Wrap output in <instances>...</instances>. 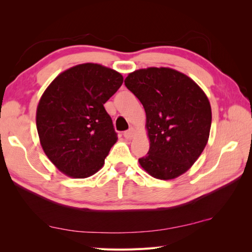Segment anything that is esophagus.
Here are the masks:
<instances>
[{
    "mask_svg": "<svg viewBox=\"0 0 252 252\" xmlns=\"http://www.w3.org/2000/svg\"><path fill=\"white\" fill-rule=\"evenodd\" d=\"M134 134H135V131H134V129H133V127H131V129H129L127 131H126L125 133H123V136H125L126 140H131V138L134 136Z\"/></svg>",
    "mask_w": 252,
    "mask_h": 252,
    "instance_id": "1",
    "label": "esophagus"
}]
</instances>
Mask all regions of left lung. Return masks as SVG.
I'll list each match as a JSON object with an SVG mask.
<instances>
[{
    "instance_id": "8db88e82",
    "label": "left lung",
    "mask_w": 252,
    "mask_h": 252,
    "mask_svg": "<svg viewBox=\"0 0 252 252\" xmlns=\"http://www.w3.org/2000/svg\"><path fill=\"white\" fill-rule=\"evenodd\" d=\"M126 87L146 112L149 151L138 159L148 174L172 180L185 173L205 149L211 106L205 92L186 74L151 67L129 73Z\"/></svg>"
}]
</instances>
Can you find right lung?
Masks as SVG:
<instances>
[{
  "instance_id": "1",
  "label": "right lung",
  "mask_w": 252,
  "mask_h": 252,
  "mask_svg": "<svg viewBox=\"0 0 252 252\" xmlns=\"http://www.w3.org/2000/svg\"><path fill=\"white\" fill-rule=\"evenodd\" d=\"M123 77L98 63H81L53 80L36 108L41 146L55 167L84 179L103 167L117 142L104 104L121 87Z\"/></svg>"
}]
</instances>
